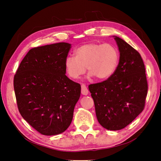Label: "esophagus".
I'll use <instances>...</instances> for the list:
<instances>
[{
    "mask_svg": "<svg viewBox=\"0 0 161 161\" xmlns=\"http://www.w3.org/2000/svg\"><path fill=\"white\" fill-rule=\"evenodd\" d=\"M81 93L83 95H87L89 93V91L87 89L85 85L84 84H82L81 85Z\"/></svg>",
    "mask_w": 161,
    "mask_h": 161,
    "instance_id": "esophagus-1",
    "label": "esophagus"
}]
</instances>
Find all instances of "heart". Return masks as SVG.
Masks as SVG:
<instances>
[{"mask_svg": "<svg viewBox=\"0 0 161 161\" xmlns=\"http://www.w3.org/2000/svg\"><path fill=\"white\" fill-rule=\"evenodd\" d=\"M75 53V56H67L64 61L68 75L73 79L85 74L86 67L89 78L108 79L113 75L118 64V51L110 43H86L78 47Z\"/></svg>", "mask_w": 161, "mask_h": 161, "instance_id": "heart-1", "label": "heart"}]
</instances>
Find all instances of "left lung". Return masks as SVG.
Segmentation results:
<instances>
[{"instance_id":"8db88e82","label":"left lung","mask_w":161,"mask_h":161,"mask_svg":"<svg viewBox=\"0 0 161 161\" xmlns=\"http://www.w3.org/2000/svg\"><path fill=\"white\" fill-rule=\"evenodd\" d=\"M119 51L116 70L108 80L89 86L97 120L109 130L129 125L144 108L148 83L142 58L127 42L113 36Z\"/></svg>"}]
</instances>
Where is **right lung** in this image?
<instances>
[{
	"instance_id": "obj_1",
	"label": "right lung",
	"mask_w": 161,
	"mask_h": 161,
	"mask_svg": "<svg viewBox=\"0 0 161 161\" xmlns=\"http://www.w3.org/2000/svg\"><path fill=\"white\" fill-rule=\"evenodd\" d=\"M71 44L60 42L34 47L14 76L21 116L38 132L61 134L69 127L80 96V85L66 76L64 61Z\"/></svg>"
}]
</instances>
